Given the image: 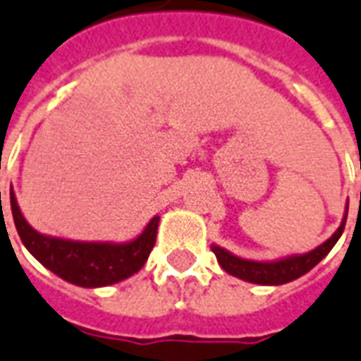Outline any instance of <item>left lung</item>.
<instances>
[{"label": "left lung", "instance_id": "obj_1", "mask_svg": "<svg viewBox=\"0 0 361 361\" xmlns=\"http://www.w3.org/2000/svg\"><path fill=\"white\" fill-rule=\"evenodd\" d=\"M346 214H348V201H346L345 216L341 220V226L335 230V233L329 239L318 245L317 248H312L311 252L305 254H292V256H284V258L273 259V262H258V259H247L241 256L231 254L230 250L212 245L211 250L216 254L220 267L230 273V275L241 279V281L254 282V284H262V286H279V284H286L295 279H300L305 273L314 267L318 262H322L331 248L335 247V243L339 241V237L343 235L346 224Z\"/></svg>", "mask_w": 361, "mask_h": 361}]
</instances>
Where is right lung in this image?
Here are the masks:
<instances>
[{"label": "right lung", "mask_w": 361, "mask_h": 361, "mask_svg": "<svg viewBox=\"0 0 361 361\" xmlns=\"http://www.w3.org/2000/svg\"><path fill=\"white\" fill-rule=\"evenodd\" d=\"M1 195V194H0ZM11 211L24 247L39 264L80 288L111 286L135 275L154 248L160 216H154L131 241H71L39 233L24 219L11 186Z\"/></svg>", "instance_id": "add662e5"}]
</instances>
